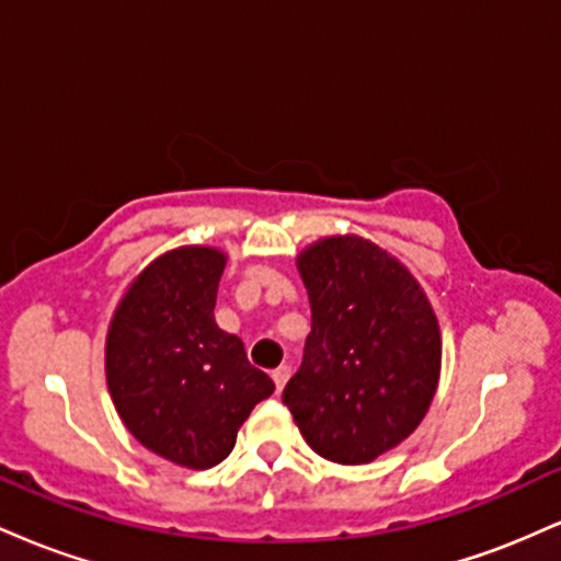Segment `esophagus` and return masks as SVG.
<instances>
[{"instance_id": "1", "label": "esophagus", "mask_w": 561, "mask_h": 561, "mask_svg": "<svg viewBox=\"0 0 561 561\" xmlns=\"http://www.w3.org/2000/svg\"><path fill=\"white\" fill-rule=\"evenodd\" d=\"M272 379H274V385H276V392L285 390V385H287V379H289V366H279V369H274L272 371Z\"/></svg>"}]
</instances>
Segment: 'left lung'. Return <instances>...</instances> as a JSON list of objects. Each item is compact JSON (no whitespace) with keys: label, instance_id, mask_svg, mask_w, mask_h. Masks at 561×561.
<instances>
[{"label":"left lung","instance_id":"1","mask_svg":"<svg viewBox=\"0 0 561 561\" xmlns=\"http://www.w3.org/2000/svg\"><path fill=\"white\" fill-rule=\"evenodd\" d=\"M311 302L302 364L282 401L306 443L366 465L405 440L440 377L433 306L401 261L364 237H327L298 255Z\"/></svg>","mask_w":561,"mask_h":561}]
</instances>
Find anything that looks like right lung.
Masks as SVG:
<instances>
[{
	"label": "right lung",
	"instance_id": "1",
	"mask_svg": "<svg viewBox=\"0 0 561 561\" xmlns=\"http://www.w3.org/2000/svg\"><path fill=\"white\" fill-rule=\"evenodd\" d=\"M224 266L227 255L203 244L160 255L131 282L107 330V390L126 430L190 469L227 459L237 430L274 392L242 340L218 330Z\"/></svg>",
	"mask_w": 561,
	"mask_h": 561
}]
</instances>
